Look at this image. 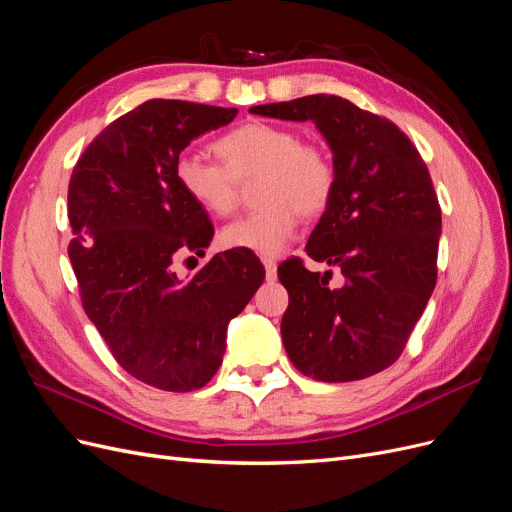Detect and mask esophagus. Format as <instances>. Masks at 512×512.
<instances>
[{
  "mask_svg": "<svg viewBox=\"0 0 512 512\" xmlns=\"http://www.w3.org/2000/svg\"><path fill=\"white\" fill-rule=\"evenodd\" d=\"M262 265H265L267 280H269V282H275V277H277V262H275L273 258L265 256V258H262Z\"/></svg>",
  "mask_w": 512,
  "mask_h": 512,
  "instance_id": "1",
  "label": "esophagus"
}]
</instances>
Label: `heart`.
<instances>
[{
	"label": "heart",
	"mask_w": 512,
	"mask_h": 512,
	"mask_svg": "<svg viewBox=\"0 0 512 512\" xmlns=\"http://www.w3.org/2000/svg\"><path fill=\"white\" fill-rule=\"evenodd\" d=\"M222 164L203 153L181 151L175 179L192 203L215 218H226L239 203V183L252 181L260 205L222 228L220 241L232 250L275 256L297 235L301 215L316 218L335 194V164L327 149L267 121H250L213 143Z\"/></svg>",
	"instance_id": "heart-1"
}]
</instances>
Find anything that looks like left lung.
<instances>
[{"label": "left lung", "instance_id": "8db88e82", "mask_svg": "<svg viewBox=\"0 0 512 512\" xmlns=\"http://www.w3.org/2000/svg\"><path fill=\"white\" fill-rule=\"evenodd\" d=\"M250 113L314 121L335 164V194L305 252L344 275L277 269L288 290L282 339L301 374L320 382L363 380L391 367L436 288L442 211L421 153L393 121L339 96L252 106Z\"/></svg>", "mask_w": 512, "mask_h": 512}]
</instances>
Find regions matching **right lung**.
Segmentation results:
<instances>
[{"label": "right lung", "instance_id": "1", "mask_svg": "<svg viewBox=\"0 0 512 512\" xmlns=\"http://www.w3.org/2000/svg\"><path fill=\"white\" fill-rule=\"evenodd\" d=\"M237 108L147 100L89 143L68 185V256L85 314L130 376L162 391L203 389L228 322L265 280L250 254H215L192 280L173 265L205 254L213 224L183 194L175 160Z\"/></svg>", "mask_w": 512, "mask_h": 512}]
</instances>
